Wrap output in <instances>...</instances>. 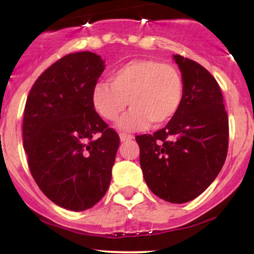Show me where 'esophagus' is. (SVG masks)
<instances>
[{
    "label": "esophagus",
    "mask_w": 254,
    "mask_h": 254,
    "mask_svg": "<svg viewBox=\"0 0 254 254\" xmlns=\"http://www.w3.org/2000/svg\"><path fill=\"white\" fill-rule=\"evenodd\" d=\"M120 141L122 142H127V141H130V140L134 139V136L132 135H127V134H120Z\"/></svg>",
    "instance_id": "34e87169"
}]
</instances>
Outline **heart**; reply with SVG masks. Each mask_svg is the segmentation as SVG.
I'll use <instances>...</instances> for the list:
<instances>
[{"mask_svg": "<svg viewBox=\"0 0 254 254\" xmlns=\"http://www.w3.org/2000/svg\"><path fill=\"white\" fill-rule=\"evenodd\" d=\"M184 83L175 66L139 59L113 71L109 83L99 82L91 93L92 106L103 119L114 122L129 106L131 111L118 123L122 130H141L151 123L161 127L173 119L182 106Z\"/></svg>", "mask_w": 254, "mask_h": 254, "instance_id": "heart-1", "label": "heart"}]
</instances>
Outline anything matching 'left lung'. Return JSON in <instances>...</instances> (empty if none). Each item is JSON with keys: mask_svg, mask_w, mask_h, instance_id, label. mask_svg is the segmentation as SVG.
Segmentation results:
<instances>
[{"mask_svg": "<svg viewBox=\"0 0 254 254\" xmlns=\"http://www.w3.org/2000/svg\"><path fill=\"white\" fill-rule=\"evenodd\" d=\"M184 97L163 129L136 136L146 184L155 195L183 204L200 195L224 166L229 120L216 79L198 63L173 55Z\"/></svg>", "mask_w": 254, "mask_h": 254, "instance_id": "obj_1", "label": "left lung"}]
</instances>
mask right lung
Instances as JSON below:
<instances>
[{
	"label": "right lung",
	"instance_id": "add662e5",
	"mask_svg": "<svg viewBox=\"0 0 254 254\" xmlns=\"http://www.w3.org/2000/svg\"><path fill=\"white\" fill-rule=\"evenodd\" d=\"M106 68L91 51L68 54L33 84L24 109L23 146L30 173L56 205L82 211L108 190L119 136L92 106Z\"/></svg>",
	"mask_w": 254,
	"mask_h": 254
}]
</instances>
